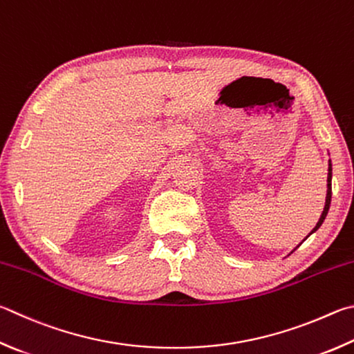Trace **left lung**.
<instances>
[{
    "label": "left lung",
    "instance_id": "left-lung-1",
    "mask_svg": "<svg viewBox=\"0 0 354 354\" xmlns=\"http://www.w3.org/2000/svg\"><path fill=\"white\" fill-rule=\"evenodd\" d=\"M331 176H333V169H331V160H330V164H328V179H326V198H325V207H324V212H322V215H320V218H319V221H317V224H316V227H314L313 230H311V234H314L316 232V230L322 226V223L325 221V218H326V215H328V210H330V204H331ZM310 234V235H311ZM308 235V236H310Z\"/></svg>",
    "mask_w": 354,
    "mask_h": 354
}]
</instances>
